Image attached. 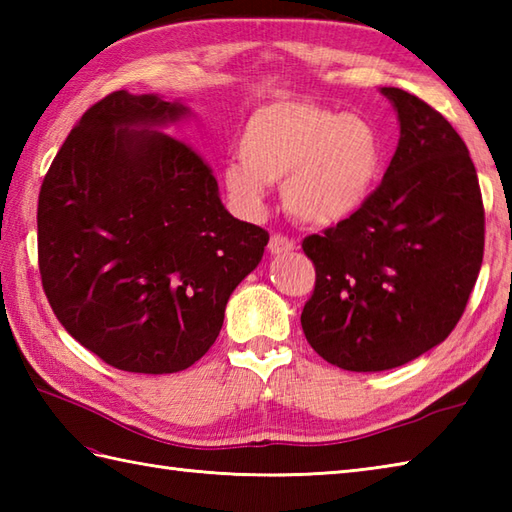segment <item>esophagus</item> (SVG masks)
<instances>
[{
  "label": "esophagus",
  "mask_w": 512,
  "mask_h": 512,
  "mask_svg": "<svg viewBox=\"0 0 512 512\" xmlns=\"http://www.w3.org/2000/svg\"><path fill=\"white\" fill-rule=\"evenodd\" d=\"M295 248H297L295 242H292V239L286 237V235H273V237H270V242H268L270 255H288Z\"/></svg>",
  "instance_id": "esophagus-1"
}]
</instances>
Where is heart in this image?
Segmentation results:
<instances>
[{"mask_svg": "<svg viewBox=\"0 0 512 512\" xmlns=\"http://www.w3.org/2000/svg\"><path fill=\"white\" fill-rule=\"evenodd\" d=\"M239 158L222 171L226 191L248 213L264 209L268 182L297 220L330 226L358 213L385 173L383 134L369 118L312 101L255 107L239 132Z\"/></svg>", "mask_w": 512, "mask_h": 512, "instance_id": "1", "label": "heart"}]
</instances>
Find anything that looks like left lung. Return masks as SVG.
Here are the masks:
<instances>
[{
	"label": "left lung",
	"instance_id": "obj_1",
	"mask_svg": "<svg viewBox=\"0 0 512 512\" xmlns=\"http://www.w3.org/2000/svg\"><path fill=\"white\" fill-rule=\"evenodd\" d=\"M380 94L400 123L383 182L361 211L301 244L317 270L303 334L347 372H385L440 345L484 257V204L464 140L418 96Z\"/></svg>",
	"mask_w": 512,
	"mask_h": 512
}]
</instances>
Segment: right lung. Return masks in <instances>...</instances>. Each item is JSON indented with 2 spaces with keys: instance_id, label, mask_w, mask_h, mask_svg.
<instances>
[{
  "instance_id": "1",
  "label": "right lung",
  "mask_w": 512,
  "mask_h": 512,
  "mask_svg": "<svg viewBox=\"0 0 512 512\" xmlns=\"http://www.w3.org/2000/svg\"><path fill=\"white\" fill-rule=\"evenodd\" d=\"M182 101L112 92L65 138L37 209L41 284L107 365L173 374L209 352L268 233L224 209L211 167L162 127Z\"/></svg>"
}]
</instances>
